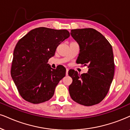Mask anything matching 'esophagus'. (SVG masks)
Listing matches in <instances>:
<instances>
[{"mask_svg": "<svg viewBox=\"0 0 130 130\" xmlns=\"http://www.w3.org/2000/svg\"><path fill=\"white\" fill-rule=\"evenodd\" d=\"M68 72H69V69H66V75H68Z\"/></svg>", "mask_w": 130, "mask_h": 130, "instance_id": "34e87169", "label": "esophagus"}]
</instances>
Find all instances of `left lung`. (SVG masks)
<instances>
[{
	"label": "left lung",
	"instance_id": "obj_1",
	"mask_svg": "<svg viewBox=\"0 0 130 130\" xmlns=\"http://www.w3.org/2000/svg\"><path fill=\"white\" fill-rule=\"evenodd\" d=\"M70 34L79 44L76 62L89 68L87 73L80 75L70 70L72 78L69 91L75 102L92 106L99 104L109 91L115 73L112 46L103 35L93 28L72 29Z\"/></svg>",
	"mask_w": 130,
	"mask_h": 130
}]
</instances>
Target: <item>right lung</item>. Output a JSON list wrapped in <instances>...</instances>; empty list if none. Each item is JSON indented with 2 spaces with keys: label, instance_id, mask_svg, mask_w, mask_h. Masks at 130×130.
<instances>
[{
  "label": "right lung",
  "instance_id": "1",
  "mask_svg": "<svg viewBox=\"0 0 130 130\" xmlns=\"http://www.w3.org/2000/svg\"><path fill=\"white\" fill-rule=\"evenodd\" d=\"M69 36L68 30L40 27L30 31L17 42L11 75L25 101L40 104L53 96L56 86L65 76L66 69L60 66L54 69L47 62L58 46Z\"/></svg>",
  "mask_w": 130,
  "mask_h": 130
}]
</instances>
